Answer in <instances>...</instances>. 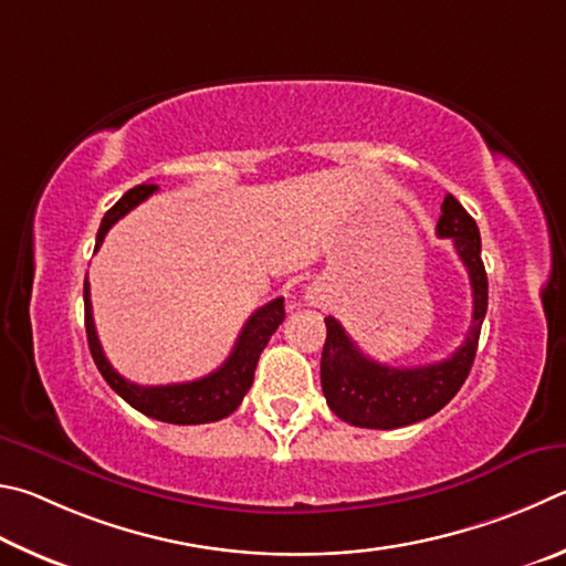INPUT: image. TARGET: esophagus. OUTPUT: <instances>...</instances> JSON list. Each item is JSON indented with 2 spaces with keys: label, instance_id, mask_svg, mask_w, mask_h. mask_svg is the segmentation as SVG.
I'll list each match as a JSON object with an SVG mask.
<instances>
[{
  "label": "esophagus",
  "instance_id": "esophagus-1",
  "mask_svg": "<svg viewBox=\"0 0 566 566\" xmlns=\"http://www.w3.org/2000/svg\"><path fill=\"white\" fill-rule=\"evenodd\" d=\"M305 301H308V305H313V308H323V305L331 301V289L325 283L315 281L305 289Z\"/></svg>",
  "mask_w": 566,
  "mask_h": 566
}]
</instances>
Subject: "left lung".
I'll return each instance as SVG.
<instances>
[{
	"label": "left lung",
	"instance_id": "left-lung-1",
	"mask_svg": "<svg viewBox=\"0 0 566 566\" xmlns=\"http://www.w3.org/2000/svg\"><path fill=\"white\" fill-rule=\"evenodd\" d=\"M438 235L450 238L472 285V325L464 343L448 360L420 368H390L368 358L343 325L325 318L321 382L328 408L355 428L395 430L440 412L468 380L488 313V273L482 263V238L474 218L452 193L444 196Z\"/></svg>",
	"mask_w": 566,
	"mask_h": 566
}]
</instances>
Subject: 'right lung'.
Segmentation results:
<instances>
[{
    "label": "right lung",
    "instance_id": "1",
    "mask_svg": "<svg viewBox=\"0 0 566 566\" xmlns=\"http://www.w3.org/2000/svg\"><path fill=\"white\" fill-rule=\"evenodd\" d=\"M156 184H142L134 186L132 191H126L118 201L108 208L106 216L102 218L96 233V248L94 253L102 248L104 235L108 233L118 218H124L132 208H136L148 196L156 191ZM88 281H84V323H86V338L88 350L96 363L98 373L104 375V380L112 385V390L122 395V398L144 412L146 418L171 422V424H203L216 422L231 415L238 405H241L243 395L251 390L253 375L258 358H261L263 348L271 340V335L277 331V325L285 318L283 298H275L258 308L251 318L245 321L241 335L233 345L231 355H228L221 368L213 370L206 378H198L191 382H176V385H136L118 375L112 363L106 360L98 343V335L94 328V315H92V298H88Z\"/></svg>",
    "mask_w": 566,
    "mask_h": 566
}]
</instances>
